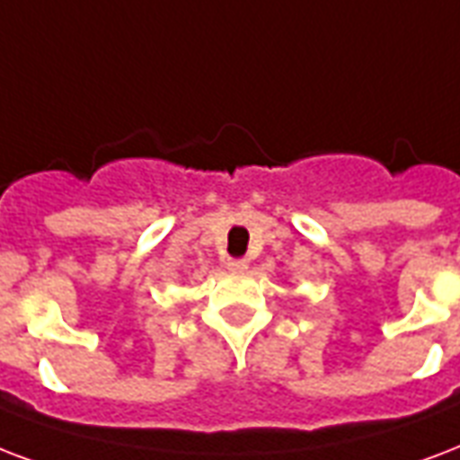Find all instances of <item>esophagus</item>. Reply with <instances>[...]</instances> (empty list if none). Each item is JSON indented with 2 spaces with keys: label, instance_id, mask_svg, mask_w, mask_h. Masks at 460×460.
<instances>
[{
  "label": "esophagus",
  "instance_id": "esophagus-1",
  "mask_svg": "<svg viewBox=\"0 0 460 460\" xmlns=\"http://www.w3.org/2000/svg\"><path fill=\"white\" fill-rule=\"evenodd\" d=\"M245 268H248V261H243V258H231V261H226V270H231V272H243Z\"/></svg>",
  "mask_w": 460,
  "mask_h": 460
}]
</instances>
